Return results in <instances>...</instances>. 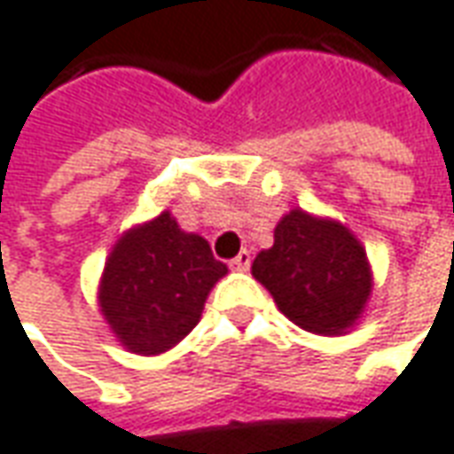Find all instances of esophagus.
<instances>
[{
    "label": "esophagus",
    "mask_w": 454,
    "mask_h": 454,
    "mask_svg": "<svg viewBox=\"0 0 454 454\" xmlns=\"http://www.w3.org/2000/svg\"><path fill=\"white\" fill-rule=\"evenodd\" d=\"M231 268H233V270H239V273H246V270L251 268V253L240 251L239 255L231 261Z\"/></svg>",
    "instance_id": "34e87169"
}]
</instances>
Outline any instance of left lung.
Returning a JSON list of instances; mask_svg holds the SVG:
<instances>
[{"label": "left lung", "instance_id": "1", "mask_svg": "<svg viewBox=\"0 0 454 454\" xmlns=\"http://www.w3.org/2000/svg\"><path fill=\"white\" fill-rule=\"evenodd\" d=\"M251 273L283 316L317 335L353 331L372 295V268L356 233L303 208L280 218Z\"/></svg>", "mask_w": 454, "mask_h": 454}]
</instances>
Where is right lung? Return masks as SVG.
<instances>
[{
	"label": "right lung",
	"mask_w": 454,
	"mask_h": 454,
	"mask_svg": "<svg viewBox=\"0 0 454 454\" xmlns=\"http://www.w3.org/2000/svg\"><path fill=\"white\" fill-rule=\"evenodd\" d=\"M228 273L208 240L171 211L123 231L98 280V310L137 356H161L199 325L206 298Z\"/></svg>",
	"instance_id": "1"
}]
</instances>
